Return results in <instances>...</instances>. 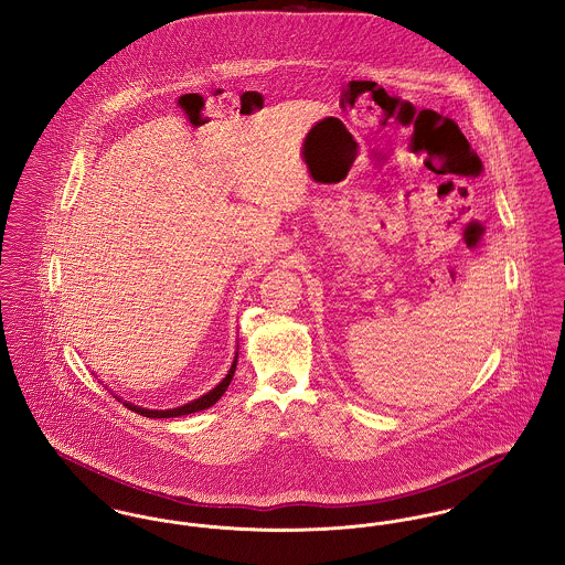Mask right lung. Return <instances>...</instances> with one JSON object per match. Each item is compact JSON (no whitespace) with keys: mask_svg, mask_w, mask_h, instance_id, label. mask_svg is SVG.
<instances>
[{"mask_svg":"<svg viewBox=\"0 0 565 565\" xmlns=\"http://www.w3.org/2000/svg\"><path fill=\"white\" fill-rule=\"evenodd\" d=\"M234 369H236V361H234L233 366H231V371H228V375L211 391V393H206V395H202V397L196 398V401H192V403H185V405H181V407H174V409H142V407H136V405H128L132 412L136 414H140V416H147V418H174V416H185V414H194V412H200V409H206V407H211L213 403H217L220 397L226 393V388L231 386V382H233Z\"/></svg>","mask_w":565,"mask_h":565,"instance_id":"obj_1","label":"right lung"}]
</instances>
